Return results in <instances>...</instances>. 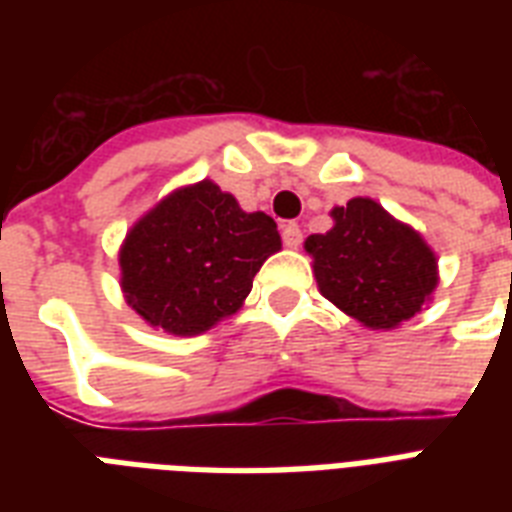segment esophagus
<instances>
[{"mask_svg": "<svg viewBox=\"0 0 512 512\" xmlns=\"http://www.w3.org/2000/svg\"><path fill=\"white\" fill-rule=\"evenodd\" d=\"M281 239H284V244H287L289 249L300 247V241H303V231H300V225L297 223L281 225Z\"/></svg>", "mask_w": 512, "mask_h": 512, "instance_id": "34e87169", "label": "esophagus"}]
</instances>
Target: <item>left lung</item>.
I'll return each instance as SVG.
<instances>
[{
    "instance_id": "obj_1",
    "label": "left lung",
    "mask_w": 512,
    "mask_h": 512,
    "mask_svg": "<svg viewBox=\"0 0 512 512\" xmlns=\"http://www.w3.org/2000/svg\"><path fill=\"white\" fill-rule=\"evenodd\" d=\"M327 233L305 239L319 292L374 332L401 327L438 287V257L420 231L369 196L332 212Z\"/></svg>"
}]
</instances>
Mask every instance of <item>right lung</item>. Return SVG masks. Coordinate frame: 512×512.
Returning a JSON list of instances; mask_svg holds the SVG:
<instances>
[{"instance_id":"obj_1","label":"right lung","mask_w":512,"mask_h":512,"mask_svg":"<svg viewBox=\"0 0 512 512\" xmlns=\"http://www.w3.org/2000/svg\"><path fill=\"white\" fill-rule=\"evenodd\" d=\"M279 249L273 217L244 212L220 185L199 180L167 193L127 231L119 284L148 327L193 337L239 311Z\"/></svg>"}]
</instances>
